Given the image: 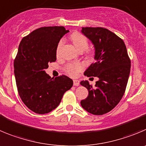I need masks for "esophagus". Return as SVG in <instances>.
<instances>
[{
  "label": "esophagus",
  "instance_id": "34e87169",
  "mask_svg": "<svg viewBox=\"0 0 146 146\" xmlns=\"http://www.w3.org/2000/svg\"><path fill=\"white\" fill-rule=\"evenodd\" d=\"M79 84H80L79 81H78V80H74V81H73V85L76 86H79Z\"/></svg>",
  "mask_w": 146,
  "mask_h": 146
}]
</instances>
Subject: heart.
Listing matches in <instances>:
<instances>
[{
	"instance_id": "heart-1",
	"label": "heart",
	"mask_w": 146,
	"mask_h": 146,
	"mask_svg": "<svg viewBox=\"0 0 146 146\" xmlns=\"http://www.w3.org/2000/svg\"><path fill=\"white\" fill-rule=\"evenodd\" d=\"M70 39L78 51L84 52L88 49L89 42H88V38L85 35H82L79 32H74L70 35ZM62 43H63L62 40H60L58 42L56 49L57 54L59 53ZM83 68H84V66L81 63H77V62L76 63H69L67 64L66 66L65 67V71L70 76H76L78 72L83 70Z\"/></svg>"
}]
</instances>
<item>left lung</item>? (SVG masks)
<instances>
[{
  "mask_svg": "<svg viewBox=\"0 0 146 146\" xmlns=\"http://www.w3.org/2000/svg\"><path fill=\"white\" fill-rule=\"evenodd\" d=\"M82 33L95 47V61L84 73L99 78L95 87L87 81L81 84L88 89L87 98L81 102L83 108L94 115L111 111L125 94L130 72V59L123 40L102 27H83Z\"/></svg>",
  "mask_w": 146,
  "mask_h": 146,
  "instance_id": "obj_1",
  "label": "left lung"
}]
</instances>
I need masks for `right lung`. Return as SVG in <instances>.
I'll list each match as a JSON object with an SVG mask.
<instances>
[{"mask_svg":"<svg viewBox=\"0 0 146 146\" xmlns=\"http://www.w3.org/2000/svg\"><path fill=\"white\" fill-rule=\"evenodd\" d=\"M63 27L36 29L21 39L13 67L19 95L34 112H50L60 103L65 92L73 86L68 76L51 78L44 71L49 62L56 61V49L64 35Z\"/></svg>","mask_w":146,"mask_h":146,"instance_id":"add662e5","label":"right lung"}]
</instances>
